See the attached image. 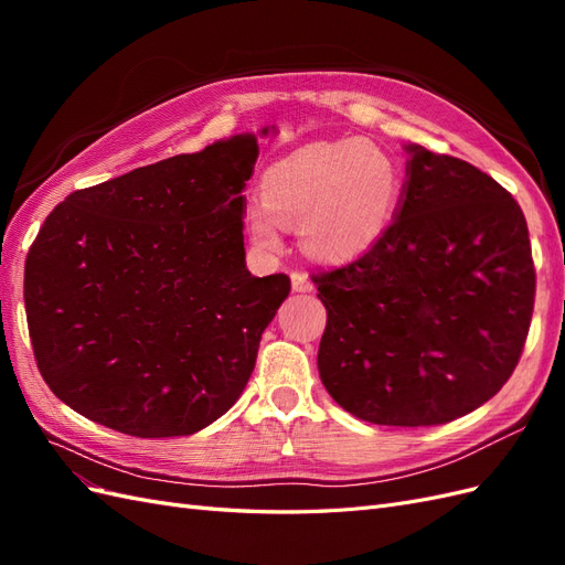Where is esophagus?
<instances>
[{
    "mask_svg": "<svg viewBox=\"0 0 565 565\" xmlns=\"http://www.w3.org/2000/svg\"><path fill=\"white\" fill-rule=\"evenodd\" d=\"M292 289L295 292H311L313 289V282H311V278L306 276V273H301V270H292Z\"/></svg>",
    "mask_w": 565,
    "mask_h": 565,
    "instance_id": "obj_1",
    "label": "esophagus"
}]
</instances>
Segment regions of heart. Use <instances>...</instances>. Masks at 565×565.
<instances>
[{"mask_svg":"<svg viewBox=\"0 0 565 565\" xmlns=\"http://www.w3.org/2000/svg\"><path fill=\"white\" fill-rule=\"evenodd\" d=\"M401 200V172L386 152L363 141H320L266 167L262 200L247 204L252 241L282 247L280 226H299L303 249L347 262L386 233Z\"/></svg>","mask_w":565,"mask_h":565,"instance_id":"obj_1","label":"heart"}]
</instances>
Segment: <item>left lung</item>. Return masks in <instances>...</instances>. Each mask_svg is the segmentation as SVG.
Listing matches in <instances>:
<instances>
[{
  "instance_id": "8db88e82",
  "label": "left lung",
  "mask_w": 565,
  "mask_h": 565,
  "mask_svg": "<svg viewBox=\"0 0 565 565\" xmlns=\"http://www.w3.org/2000/svg\"><path fill=\"white\" fill-rule=\"evenodd\" d=\"M401 204L355 262L313 276L328 324L318 372L363 422L465 417L514 372L535 303L527 224L473 164L409 143Z\"/></svg>"
}]
</instances>
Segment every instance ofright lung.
Instances as JSON below:
<instances>
[{
    "mask_svg": "<svg viewBox=\"0 0 565 565\" xmlns=\"http://www.w3.org/2000/svg\"><path fill=\"white\" fill-rule=\"evenodd\" d=\"M256 158V134H237L82 188L46 216L25 259L28 330L44 382L75 413L169 438L241 398L289 295L285 273L254 278L245 264Z\"/></svg>",
    "mask_w": 565,
    "mask_h": 565,
    "instance_id": "1",
    "label": "right lung"
}]
</instances>
